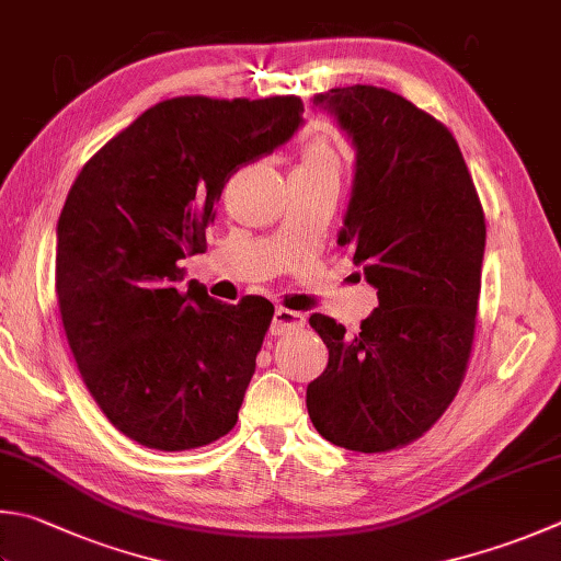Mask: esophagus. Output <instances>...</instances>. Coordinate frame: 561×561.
Wrapping results in <instances>:
<instances>
[{
  "instance_id": "obj_1",
  "label": "esophagus",
  "mask_w": 561,
  "mask_h": 561,
  "mask_svg": "<svg viewBox=\"0 0 561 561\" xmlns=\"http://www.w3.org/2000/svg\"><path fill=\"white\" fill-rule=\"evenodd\" d=\"M302 324H305V317L300 312L278 308L276 312H273L271 334L280 336V334H288V332H295V330H302Z\"/></svg>"
}]
</instances>
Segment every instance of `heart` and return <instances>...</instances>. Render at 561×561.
Instances as JSON below:
<instances>
[{"label":"heart","instance_id":"heart-1","mask_svg":"<svg viewBox=\"0 0 561 561\" xmlns=\"http://www.w3.org/2000/svg\"><path fill=\"white\" fill-rule=\"evenodd\" d=\"M340 156L332 146V139L327 134H317L314 139L305 146L300 168H320V171H336Z\"/></svg>","mask_w":561,"mask_h":561}]
</instances>
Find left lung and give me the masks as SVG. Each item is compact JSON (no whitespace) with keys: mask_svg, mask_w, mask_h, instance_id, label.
Here are the masks:
<instances>
[{"mask_svg":"<svg viewBox=\"0 0 561 561\" xmlns=\"http://www.w3.org/2000/svg\"><path fill=\"white\" fill-rule=\"evenodd\" d=\"M356 151L336 244L378 295L356 334L314 312L330 348L308 386L314 430L336 447L388 451L442 417L467 374L485 219L459 144L400 94L352 84L312 98Z\"/></svg>","mask_w":561,"mask_h":561,"instance_id":"left-lung-1","label":"left lung"}]
</instances>
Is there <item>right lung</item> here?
Segmentation results:
<instances>
[{
    "instance_id": "add662e5",
    "label": "right lung",
    "mask_w": 561,
    "mask_h": 561,
    "mask_svg": "<svg viewBox=\"0 0 561 561\" xmlns=\"http://www.w3.org/2000/svg\"><path fill=\"white\" fill-rule=\"evenodd\" d=\"M302 126L298 98L158 102L82 165L58 217L56 293L84 386L112 425L161 451L237 425L273 305L183 280L221 187Z\"/></svg>"
}]
</instances>
